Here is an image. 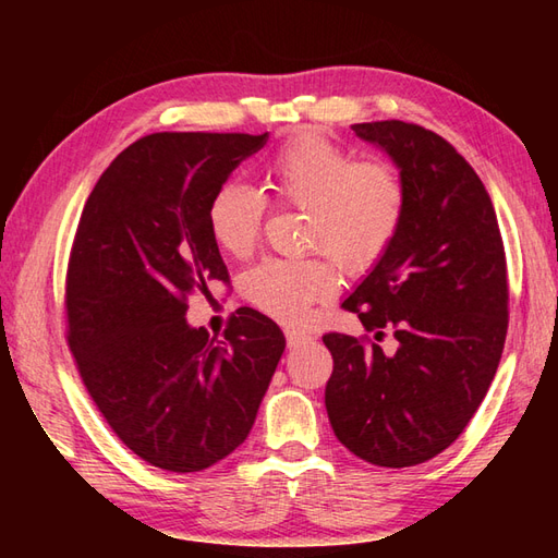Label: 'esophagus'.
Listing matches in <instances>:
<instances>
[{
    "label": "esophagus",
    "mask_w": 558,
    "mask_h": 558,
    "mask_svg": "<svg viewBox=\"0 0 558 558\" xmlns=\"http://www.w3.org/2000/svg\"><path fill=\"white\" fill-rule=\"evenodd\" d=\"M312 340H314L312 336L298 333V330H290V333H288V348H290V350H298V348H302V345H310Z\"/></svg>",
    "instance_id": "1"
}]
</instances>
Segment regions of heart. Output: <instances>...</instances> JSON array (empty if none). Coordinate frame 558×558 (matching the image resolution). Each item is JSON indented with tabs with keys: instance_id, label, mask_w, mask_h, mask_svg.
Listing matches in <instances>:
<instances>
[{
	"instance_id": "b5f03b06",
	"label": "heart",
	"mask_w": 558,
	"mask_h": 558,
	"mask_svg": "<svg viewBox=\"0 0 558 558\" xmlns=\"http://www.w3.org/2000/svg\"><path fill=\"white\" fill-rule=\"evenodd\" d=\"M266 184L280 206L304 210V244L333 256L348 272H366L386 256L405 218V184L386 160H354L322 132L294 134L266 162ZM268 201L256 189L225 182L210 196L208 232L220 252L248 256ZM338 288L328 258H266L246 272L244 292L280 324L304 326L316 302Z\"/></svg>"
}]
</instances>
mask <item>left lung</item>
Returning <instances> with one entry per match:
<instances>
[{
    "label": "left lung",
    "instance_id": "obj_1",
    "mask_svg": "<svg viewBox=\"0 0 558 558\" xmlns=\"http://www.w3.org/2000/svg\"><path fill=\"white\" fill-rule=\"evenodd\" d=\"M398 165L408 204L396 242L342 310L369 336L326 333V410L338 441L381 468H412L465 432L499 366L508 272L499 220L470 162L400 120L352 124Z\"/></svg>",
    "mask_w": 558,
    "mask_h": 558
}]
</instances>
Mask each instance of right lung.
<instances>
[{"label":"right lung","instance_id":"obj_1","mask_svg":"<svg viewBox=\"0 0 558 558\" xmlns=\"http://www.w3.org/2000/svg\"><path fill=\"white\" fill-rule=\"evenodd\" d=\"M266 134L160 132L112 160L83 206L66 264V342L90 400L134 453L198 472L252 432L286 350L236 310L222 338L186 324L189 298L230 286L208 232L213 192Z\"/></svg>","mask_w":558,"mask_h":558}]
</instances>
